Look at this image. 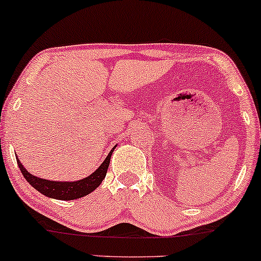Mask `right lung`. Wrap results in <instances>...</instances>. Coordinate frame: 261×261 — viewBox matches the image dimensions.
Returning a JSON list of instances; mask_svg holds the SVG:
<instances>
[{"label": "right lung", "instance_id": "1", "mask_svg": "<svg viewBox=\"0 0 261 261\" xmlns=\"http://www.w3.org/2000/svg\"><path fill=\"white\" fill-rule=\"evenodd\" d=\"M113 150L110 151V154L107 155V158L105 159V162L99 165V168L96 170L95 172H92L90 176L83 180L74 181V182H59V181H50V180H44V178L37 177L34 175L29 174L27 170L24 169V166L20 164V162L17 158V163L20 169V172L23 174V176L25 177V180L31 184L34 189L38 190L40 194L48 196V197L57 198V200H75V198L84 197V196L91 194L95 189H97L99 184L102 182L105 176L107 174L108 165H110L111 155H112Z\"/></svg>", "mask_w": 261, "mask_h": 261}]
</instances>
